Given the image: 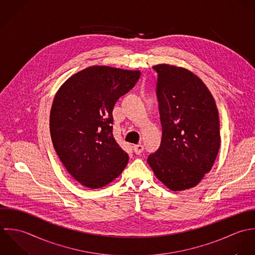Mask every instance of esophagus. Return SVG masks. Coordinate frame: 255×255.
I'll list each match as a JSON object with an SVG mask.
<instances>
[{
  "mask_svg": "<svg viewBox=\"0 0 255 255\" xmlns=\"http://www.w3.org/2000/svg\"><path fill=\"white\" fill-rule=\"evenodd\" d=\"M133 150H134V153H137V154H140L144 151V146L141 145V144H138V145H134L133 147Z\"/></svg>",
  "mask_w": 255,
  "mask_h": 255,
  "instance_id": "1",
  "label": "esophagus"
}]
</instances>
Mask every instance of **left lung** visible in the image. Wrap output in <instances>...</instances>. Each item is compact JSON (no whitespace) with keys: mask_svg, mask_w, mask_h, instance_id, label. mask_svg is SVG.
Listing matches in <instances>:
<instances>
[{"mask_svg":"<svg viewBox=\"0 0 255 255\" xmlns=\"http://www.w3.org/2000/svg\"><path fill=\"white\" fill-rule=\"evenodd\" d=\"M153 69L157 73L162 137L148 163L168 189L186 190L202 180L218 155L219 111L202 80L189 70L168 64Z\"/></svg>","mask_w":255,"mask_h":255,"instance_id":"1","label":"left lung"}]
</instances>
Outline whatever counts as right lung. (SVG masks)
<instances>
[{
  "label": "right lung",
  "mask_w": 255,
  "mask_h": 255,
  "mask_svg": "<svg viewBox=\"0 0 255 255\" xmlns=\"http://www.w3.org/2000/svg\"><path fill=\"white\" fill-rule=\"evenodd\" d=\"M140 75L138 70L91 66L71 76L55 95L49 121L53 147L72 177L88 188L107 185L128 162L112 134V110Z\"/></svg>",
  "instance_id": "1"
}]
</instances>
